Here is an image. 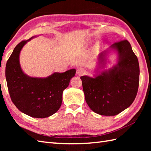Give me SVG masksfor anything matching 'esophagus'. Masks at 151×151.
<instances>
[{
  "label": "esophagus",
  "instance_id": "obj_1",
  "mask_svg": "<svg viewBox=\"0 0 151 151\" xmlns=\"http://www.w3.org/2000/svg\"><path fill=\"white\" fill-rule=\"evenodd\" d=\"M86 73V70L84 68H82V67H81V68H78L77 70H76V74L78 76H82L83 75H84Z\"/></svg>",
  "mask_w": 151,
  "mask_h": 151
}]
</instances>
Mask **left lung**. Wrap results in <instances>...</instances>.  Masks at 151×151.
Masks as SVG:
<instances>
[{"instance_id":"1","label":"left lung","mask_w":151,"mask_h":151,"mask_svg":"<svg viewBox=\"0 0 151 151\" xmlns=\"http://www.w3.org/2000/svg\"><path fill=\"white\" fill-rule=\"evenodd\" d=\"M111 48L116 49L119 54L116 65L95 78L81 77L89 107L95 113L106 116L119 114L132 104L139 82L138 60L129 41L115 42ZM105 54H100V62H103Z\"/></svg>"}]
</instances>
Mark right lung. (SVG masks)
<instances>
[{
	"instance_id": "right-lung-1",
	"label": "right lung",
	"mask_w": 151,
	"mask_h": 151,
	"mask_svg": "<svg viewBox=\"0 0 151 151\" xmlns=\"http://www.w3.org/2000/svg\"><path fill=\"white\" fill-rule=\"evenodd\" d=\"M21 41L15 47L6 66V78L10 98L15 106L30 117L45 118L59 110L62 93L75 69L65 73H54L47 78H32L24 74L19 64V54L27 41Z\"/></svg>"
}]
</instances>
